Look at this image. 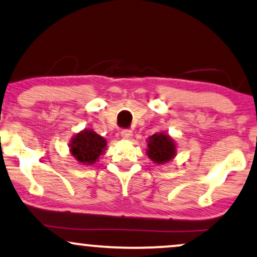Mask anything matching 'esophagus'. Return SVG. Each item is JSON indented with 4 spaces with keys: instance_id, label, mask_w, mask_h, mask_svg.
Listing matches in <instances>:
<instances>
[{
    "instance_id": "esophagus-1",
    "label": "esophagus",
    "mask_w": 257,
    "mask_h": 257,
    "mask_svg": "<svg viewBox=\"0 0 257 257\" xmlns=\"http://www.w3.org/2000/svg\"><path fill=\"white\" fill-rule=\"evenodd\" d=\"M132 136H133V132L131 130H122L121 131V137L124 139H131Z\"/></svg>"
}]
</instances>
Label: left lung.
<instances>
[{
    "instance_id": "1",
    "label": "left lung",
    "mask_w": 257,
    "mask_h": 257,
    "mask_svg": "<svg viewBox=\"0 0 257 257\" xmlns=\"http://www.w3.org/2000/svg\"><path fill=\"white\" fill-rule=\"evenodd\" d=\"M146 155L155 164H165L176 157L177 145L168 133L157 132L148 138Z\"/></svg>"
}]
</instances>
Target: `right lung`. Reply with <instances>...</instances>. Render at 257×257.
<instances>
[{
    "label": "right lung",
    "mask_w": 257,
    "mask_h": 257,
    "mask_svg": "<svg viewBox=\"0 0 257 257\" xmlns=\"http://www.w3.org/2000/svg\"><path fill=\"white\" fill-rule=\"evenodd\" d=\"M107 142L94 130L85 128L72 137L69 142V152L81 165H93L104 155Z\"/></svg>",
    "instance_id": "obj_1"
}]
</instances>
